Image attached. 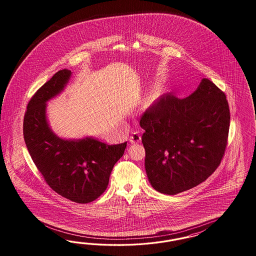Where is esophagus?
Here are the masks:
<instances>
[{"mask_svg":"<svg viewBox=\"0 0 256 256\" xmlns=\"http://www.w3.org/2000/svg\"><path fill=\"white\" fill-rule=\"evenodd\" d=\"M140 140H142V137H140V132L132 133V135L130 136V140L132 144H138V142H140Z\"/></svg>","mask_w":256,"mask_h":256,"instance_id":"esophagus-1","label":"esophagus"}]
</instances>
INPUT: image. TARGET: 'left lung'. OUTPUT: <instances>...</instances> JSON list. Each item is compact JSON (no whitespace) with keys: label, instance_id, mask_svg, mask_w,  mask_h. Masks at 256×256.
<instances>
[{"label":"left lung","instance_id":"obj_1","mask_svg":"<svg viewBox=\"0 0 256 256\" xmlns=\"http://www.w3.org/2000/svg\"><path fill=\"white\" fill-rule=\"evenodd\" d=\"M146 170L156 190L174 195L201 184L216 170L228 142L230 110L208 78L186 98L165 94L144 112Z\"/></svg>","mask_w":256,"mask_h":256}]
</instances>
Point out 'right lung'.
<instances>
[{
	"label": "right lung",
	"instance_id": "add662e5",
	"mask_svg": "<svg viewBox=\"0 0 256 256\" xmlns=\"http://www.w3.org/2000/svg\"><path fill=\"white\" fill-rule=\"evenodd\" d=\"M70 76V70H59L32 96L24 114V140L46 184L70 201L86 204L106 190L126 142L108 146L88 137L71 140L52 132L46 121V102L62 91Z\"/></svg>",
	"mask_w": 256,
	"mask_h": 256
}]
</instances>
